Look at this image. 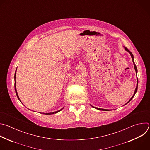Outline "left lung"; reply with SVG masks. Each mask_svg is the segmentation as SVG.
<instances>
[{
  "label": "left lung",
  "mask_w": 150,
  "mask_h": 150,
  "mask_svg": "<svg viewBox=\"0 0 150 150\" xmlns=\"http://www.w3.org/2000/svg\"><path fill=\"white\" fill-rule=\"evenodd\" d=\"M123 47L125 48V50L126 51V52H127L128 53H129L130 54H131V57H132V62H133V63H134V68H135V72H136V74H137V72H138V70H137V66L135 65V62H134V55L132 54V53L128 50L126 47H124L123 46ZM138 78H137V87H136V88H135V92H134V95L132 96V97L131 98V99L128 101L125 104H127L128 103H129L132 98H133V97H134V96H135V94H136V93H137V90H138ZM91 105V104H90ZM91 106H92L93 108H95V109H97V110H104V111H108V110H109V109H101V108H96V107H94V106H93V105H91Z\"/></svg>",
  "instance_id": "left-lung-1"
}]
</instances>
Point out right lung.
<instances>
[{"label": "right lung", "instance_id": "add662e5", "mask_svg": "<svg viewBox=\"0 0 150 150\" xmlns=\"http://www.w3.org/2000/svg\"><path fill=\"white\" fill-rule=\"evenodd\" d=\"M16 71H15V76H14V79H15V93H16V96H17V97H18V100L21 101V100H20V99H19V96H18V93H17V91H16V81H15V78H16ZM21 103H22V102H21ZM64 108H63L62 109H61L60 110H58V111H56V112H52V113H42V114H45V115H52V114H54V113H58V112H59L60 111H61Z\"/></svg>", "mask_w": 150, "mask_h": 150}]
</instances>
